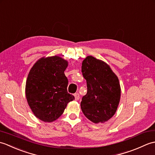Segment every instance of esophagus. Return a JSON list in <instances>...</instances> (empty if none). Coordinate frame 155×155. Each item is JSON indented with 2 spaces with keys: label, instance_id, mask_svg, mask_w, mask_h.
<instances>
[{
  "label": "esophagus",
  "instance_id": "obj_1",
  "mask_svg": "<svg viewBox=\"0 0 155 155\" xmlns=\"http://www.w3.org/2000/svg\"><path fill=\"white\" fill-rule=\"evenodd\" d=\"M74 98H75L76 101H78V99H79L80 95H79V94H78V93H75L74 94Z\"/></svg>",
  "mask_w": 155,
  "mask_h": 155
}]
</instances>
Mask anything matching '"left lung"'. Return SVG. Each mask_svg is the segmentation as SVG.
Masks as SVG:
<instances>
[{
  "label": "left lung",
  "instance_id": "left-lung-1",
  "mask_svg": "<svg viewBox=\"0 0 155 155\" xmlns=\"http://www.w3.org/2000/svg\"><path fill=\"white\" fill-rule=\"evenodd\" d=\"M81 68L87 84V93L81 103L82 111L93 123H104L114 116L119 104V81L109 65L92 56L84 59Z\"/></svg>",
  "mask_w": 155,
  "mask_h": 155
}]
</instances>
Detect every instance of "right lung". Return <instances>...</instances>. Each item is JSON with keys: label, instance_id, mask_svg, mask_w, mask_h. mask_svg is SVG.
Returning a JSON list of instances; mask_svg holds the SVG:
<instances>
[{"label": "right lung", "instance_id": "right-lung-1", "mask_svg": "<svg viewBox=\"0 0 155 155\" xmlns=\"http://www.w3.org/2000/svg\"><path fill=\"white\" fill-rule=\"evenodd\" d=\"M68 61L58 56L42 57L29 71L26 82L27 103L35 116L46 123L60 117L67 104L74 99L68 93L64 71Z\"/></svg>", "mask_w": 155, "mask_h": 155}]
</instances>
